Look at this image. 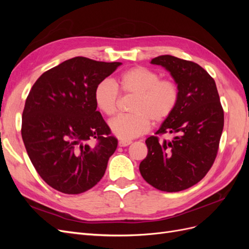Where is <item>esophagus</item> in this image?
I'll return each instance as SVG.
<instances>
[{
    "label": "esophagus",
    "instance_id": "1",
    "mask_svg": "<svg viewBox=\"0 0 249 249\" xmlns=\"http://www.w3.org/2000/svg\"><path fill=\"white\" fill-rule=\"evenodd\" d=\"M131 143H132V141H131V140H119V141H118V146H120V147H124V146L130 145Z\"/></svg>",
    "mask_w": 249,
    "mask_h": 249
}]
</instances>
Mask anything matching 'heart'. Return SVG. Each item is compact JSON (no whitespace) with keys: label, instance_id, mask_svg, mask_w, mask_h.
Listing matches in <instances>:
<instances>
[{"label":"heart","instance_id":"b5f03b06","mask_svg":"<svg viewBox=\"0 0 249 249\" xmlns=\"http://www.w3.org/2000/svg\"><path fill=\"white\" fill-rule=\"evenodd\" d=\"M136 95L130 111L132 114L120 115L109 123L111 132L123 140H130L145 134L150 120L161 124L176 110L178 102V88L171 80H160L159 73L137 66L127 70L115 83L103 80L94 89L96 107L105 115L112 116L117 111L118 89Z\"/></svg>","mask_w":249,"mask_h":249}]
</instances>
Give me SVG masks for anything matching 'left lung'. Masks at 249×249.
I'll return each mask as SVG.
<instances>
[{
  "instance_id": "obj_1",
  "label": "left lung",
  "mask_w": 249,
  "mask_h": 249,
  "mask_svg": "<svg viewBox=\"0 0 249 249\" xmlns=\"http://www.w3.org/2000/svg\"><path fill=\"white\" fill-rule=\"evenodd\" d=\"M166 70L178 88V102L156 135L171 140H145L147 156L139 165L142 178L156 189L178 192L192 187L212 167L224 116L214 79L198 64L170 55L150 61Z\"/></svg>"
}]
</instances>
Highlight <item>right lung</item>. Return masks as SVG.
<instances>
[{"mask_svg":"<svg viewBox=\"0 0 249 249\" xmlns=\"http://www.w3.org/2000/svg\"><path fill=\"white\" fill-rule=\"evenodd\" d=\"M122 64L74 57L43 72L30 90L21 137L36 171L54 189L83 193L104 177L117 139L96 111L94 89Z\"/></svg>","mask_w":249,"mask_h":249,"instance_id":"obj_1","label":"right lung"}]
</instances>
